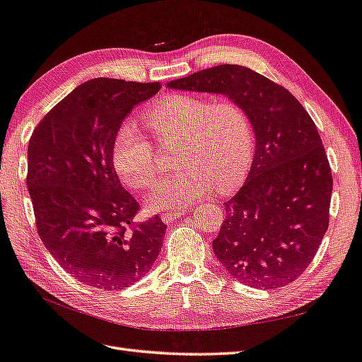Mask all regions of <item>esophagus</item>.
<instances>
[{
    "label": "esophagus",
    "instance_id": "esophagus-1",
    "mask_svg": "<svg viewBox=\"0 0 362 362\" xmlns=\"http://www.w3.org/2000/svg\"><path fill=\"white\" fill-rule=\"evenodd\" d=\"M185 213H187V209H171V211H166L162 214V221L165 223H171L175 219H179Z\"/></svg>",
    "mask_w": 362,
    "mask_h": 362
}]
</instances>
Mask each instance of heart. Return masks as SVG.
<instances>
[{"label": "heart", "mask_w": 362, "mask_h": 362, "mask_svg": "<svg viewBox=\"0 0 362 362\" xmlns=\"http://www.w3.org/2000/svg\"><path fill=\"white\" fill-rule=\"evenodd\" d=\"M145 120L160 145L177 143L175 166L180 168L149 191V209L185 206L214 188L228 192L245 179L253 162L255 132L240 105L174 94L151 106ZM112 160L120 179L134 189H146L160 173L156 148L131 120L115 132Z\"/></svg>", "instance_id": "b5f03b06"}]
</instances>
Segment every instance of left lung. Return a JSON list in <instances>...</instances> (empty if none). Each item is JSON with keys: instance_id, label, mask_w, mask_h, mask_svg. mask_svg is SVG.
Segmentation results:
<instances>
[{"instance_id": "left-lung-1", "label": "left lung", "mask_w": 362, "mask_h": 362, "mask_svg": "<svg viewBox=\"0 0 362 362\" xmlns=\"http://www.w3.org/2000/svg\"><path fill=\"white\" fill-rule=\"evenodd\" d=\"M166 86L225 95L253 124V163L238 194L225 202L216 257L248 287L279 288L298 279L329 228L333 189L313 120L287 89L245 66H214Z\"/></svg>"}]
</instances>
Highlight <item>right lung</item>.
I'll use <instances>...</instances> for the list:
<instances>
[{"mask_svg": "<svg viewBox=\"0 0 362 362\" xmlns=\"http://www.w3.org/2000/svg\"><path fill=\"white\" fill-rule=\"evenodd\" d=\"M162 83L94 78L45 115L28 148V188L41 240L75 279L100 290L129 287L162 250L166 225L134 223L139 204L112 160L123 120Z\"/></svg>", "mask_w": 362, "mask_h": 362, "instance_id": "obj_1", "label": "right lung"}]
</instances>
